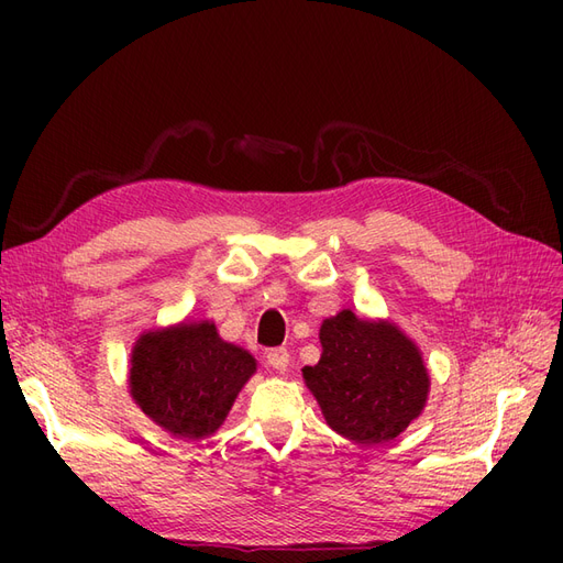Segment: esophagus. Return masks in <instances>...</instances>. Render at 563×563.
Returning <instances> with one entry per match:
<instances>
[{"instance_id": "esophagus-1", "label": "esophagus", "mask_w": 563, "mask_h": 563, "mask_svg": "<svg viewBox=\"0 0 563 563\" xmlns=\"http://www.w3.org/2000/svg\"><path fill=\"white\" fill-rule=\"evenodd\" d=\"M265 362H267V366H272V368H277V371H286V366H288V350L286 347H275V350H269L267 354H265Z\"/></svg>"}]
</instances>
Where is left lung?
Segmentation results:
<instances>
[{
  "label": "left lung",
  "instance_id": "1",
  "mask_svg": "<svg viewBox=\"0 0 563 563\" xmlns=\"http://www.w3.org/2000/svg\"><path fill=\"white\" fill-rule=\"evenodd\" d=\"M319 340L321 360L305 366L302 378L331 430L373 446L399 437L422 413L428 368L395 323L343 310L323 319Z\"/></svg>",
  "mask_w": 563,
  "mask_h": 563
}]
</instances>
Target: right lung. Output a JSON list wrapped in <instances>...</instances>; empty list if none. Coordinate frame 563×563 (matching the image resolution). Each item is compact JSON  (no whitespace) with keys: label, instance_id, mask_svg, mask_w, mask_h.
Wrapping results in <instances>:
<instances>
[{"label":"right lung","instance_id":"add662e5","mask_svg":"<svg viewBox=\"0 0 563 563\" xmlns=\"http://www.w3.org/2000/svg\"><path fill=\"white\" fill-rule=\"evenodd\" d=\"M255 360L225 343L211 321L143 333L135 340L129 389L141 411L178 439H203L225 422Z\"/></svg>","mask_w":563,"mask_h":563}]
</instances>
